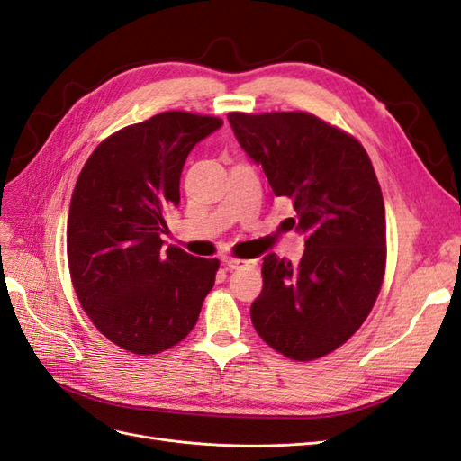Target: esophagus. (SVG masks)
<instances>
[{"instance_id":"esophagus-1","label":"esophagus","mask_w":461,"mask_h":461,"mask_svg":"<svg viewBox=\"0 0 461 461\" xmlns=\"http://www.w3.org/2000/svg\"><path fill=\"white\" fill-rule=\"evenodd\" d=\"M225 265L229 269H242V267H254L256 261H246V259H225Z\"/></svg>"}]
</instances>
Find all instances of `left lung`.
Listing matches in <instances>:
<instances>
[{"label":"left lung","mask_w":461,"mask_h":461,"mask_svg":"<svg viewBox=\"0 0 461 461\" xmlns=\"http://www.w3.org/2000/svg\"><path fill=\"white\" fill-rule=\"evenodd\" d=\"M229 122L305 236L298 265L263 258L252 323L290 359L327 356L361 327L383 285L386 219L371 159L354 136L303 111L229 113Z\"/></svg>","instance_id":"obj_1"}]
</instances>
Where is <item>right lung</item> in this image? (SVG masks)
Instances as JSON below:
<instances>
[{
  "instance_id": "add662e5",
  "label": "right lung",
  "mask_w": 461,
  "mask_h": 461,
  "mask_svg": "<svg viewBox=\"0 0 461 461\" xmlns=\"http://www.w3.org/2000/svg\"><path fill=\"white\" fill-rule=\"evenodd\" d=\"M217 117L165 111L131 124L82 167L67 222V259L82 310L132 354H159L194 329L217 259L163 248V213L180 203V173Z\"/></svg>"
}]
</instances>
